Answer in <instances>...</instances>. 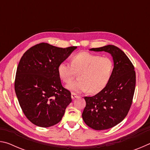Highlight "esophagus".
Instances as JSON below:
<instances>
[{
    "instance_id": "obj_1",
    "label": "esophagus",
    "mask_w": 150,
    "mask_h": 150,
    "mask_svg": "<svg viewBox=\"0 0 150 150\" xmlns=\"http://www.w3.org/2000/svg\"><path fill=\"white\" fill-rule=\"evenodd\" d=\"M77 97V94H75V93H71V98L73 100H74L75 98H76Z\"/></svg>"
}]
</instances>
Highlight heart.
Wrapping results in <instances>:
<instances>
[{
    "label": "heart",
    "mask_w": 150,
    "mask_h": 150,
    "mask_svg": "<svg viewBox=\"0 0 150 150\" xmlns=\"http://www.w3.org/2000/svg\"><path fill=\"white\" fill-rule=\"evenodd\" d=\"M71 64L59 63L58 75L63 82L68 84L76 74H79L77 82L67 86L68 89L77 93L89 91L95 95L100 92L107 85L114 71V62L111 58L85 52L73 55Z\"/></svg>",
    "instance_id": "1"
}]
</instances>
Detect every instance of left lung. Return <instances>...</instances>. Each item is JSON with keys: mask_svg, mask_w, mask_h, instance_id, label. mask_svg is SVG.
Segmentation results:
<instances>
[{"mask_svg": "<svg viewBox=\"0 0 150 150\" xmlns=\"http://www.w3.org/2000/svg\"><path fill=\"white\" fill-rule=\"evenodd\" d=\"M90 50L110 54L114 71L103 91L93 96H85L86 106L82 117L85 124L94 130H106L121 122L130 110L135 91L136 72L129 58L115 45Z\"/></svg>", "mask_w": 150, "mask_h": 150, "instance_id": "left-lung-1", "label": "left lung"}]
</instances>
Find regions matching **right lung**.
Listing matches in <instances>:
<instances>
[{"label": "right lung", "instance_id": "obj_1", "mask_svg": "<svg viewBox=\"0 0 150 150\" xmlns=\"http://www.w3.org/2000/svg\"><path fill=\"white\" fill-rule=\"evenodd\" d=\"M75 49L41 43L30 47L20 59L15 92L25 116L35 125L47 128L59 122L71 102L70 91L61 83L57 67Z\"/></svg>", "mask_w": 150, "mask_h": 150}]
</instances>
